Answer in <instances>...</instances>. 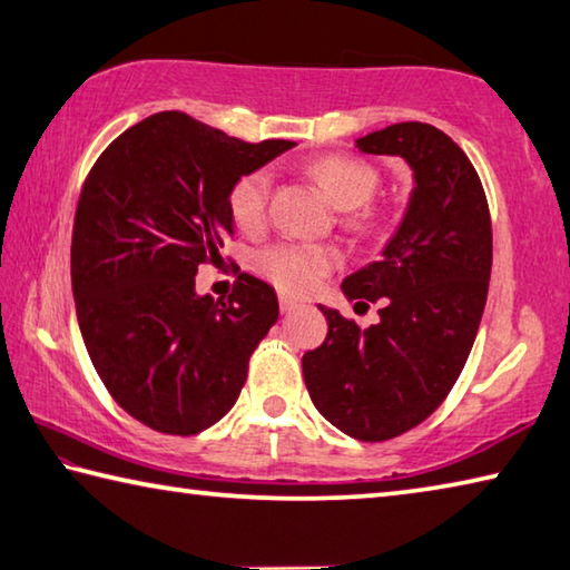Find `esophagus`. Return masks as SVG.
<instances>
[{"mask_svg":"<svg viewBox=\"0 0 570 570\" xmlns=\"http://www.w3.org/2000/svg\"><path fill=\"white\" fill-rule=\"evenodd\" d=\"M298 306V302L296 298H292V296H286V294H282L278 296V308H282V314H288V312H294V308Z\"/></svg>","mask_w":570,"mask_h":570,"instance_id":"34e87169","label":"esophagus"}]
</instances>
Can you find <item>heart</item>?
I'll return each mask as SVG.
<instances>
[{"instance_id": "heart-1", "label": "heart", "mask_w": 570, "mask_h": 570, "mask_svg": "<svg viewBox=\"0 0 570 570\" xmlns=\"http://www.w3.org/2000/svg\"><path fill=\"white\" fill-rule=\"evenodd\" d=\"M308 176L324 188L340 208H352L354 226H366L374 218L370 200L380 186V173L372 163L354 156H322L308 163ZM272 178L266 170H248L228 188V214L240 230H258L268 218ZM340 264V250L330 244L278 240L256 250L254 268L286 294H306Z\"/></svg>"}]
</instances>
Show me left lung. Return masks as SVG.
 <instances>
[{"instance_id":"obj_1","label":"left lung","mask_w":570,"mask_h":570,"mask_svg":"<svg viewBox=\"0 0 570 570\" xmlns=\"http://www.w3.org/2000/svg\"><path fill=\"white\" fill-rule=\"evenodd\" d=\"M356 148L407 160L412 200L380 262L342 284L350 302H380V322L360 330L320 306L330 332L302 366L308 397L334 428L384 442L417 428L455 387L485 308L493 224L478 170L435 125H390Z\"/></svg>"}]
</instances>
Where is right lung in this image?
<instances>
[{
    "label": "right lung",
    "instance_id": "1",
    "mask_svg": "<svg viewBox=\"0 0 570 570\" xmlns=\"http://www.w3.org/2000/svg\"><path fill=\"white\" fill-rule=\"evenodd\" d=\"M294 146L158 112L118 135L85 178L72 228L77 322L105 390L146 428L190 438L236 404L278 320L276 292L240 272L216 304L193 276L234 236L230 183Z\"/></svg>",
    "mask_w": 570,
    "mask_h": 570
}]
</instances>
